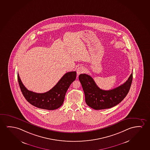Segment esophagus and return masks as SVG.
Wrapping results in <instances>:
<instances>
[{
	"label": "esophagus",
	"mask_w": 150,
	"mask_h": 150,
	"mask_svg": "<svg viewBox=\"0 0 150 150\" xmlns=\"http://www.w3.org/2000/svg\"><path fill=\"white\" fill-rule=\"evenodd\" d=\"M85 71V68L83 66H80L77 68L76 70V73L78 75H79L80 74H83Z\"/></svg>",
	"instance_id": "esophagus-1"
}]
</instances>
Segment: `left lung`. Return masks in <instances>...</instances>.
Listing matches in <instances>:
<instances>
[{
  "instance_id": "1",
  "label": "left lung",
  "mask_w": 150,
  "mask_h": 150,
  "mask_svg": "<svg viewBox=\"0 0 150 150\" xmlns=\"http://www.w3.org/2000/svg\"><path fill=\"white\" fill-rule=\"evenodd\" d=\"M79 79L84 92L85 102L88 106L94 110H104L117 105L125 99L131 87L133 72L124 84L110 91L100 88L93 79L86 74H81Z\"/></svg>"
}]
</instances>
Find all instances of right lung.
<instances>
[{"mask_svg":"<svg viewBox=\"0 0 150 150\" xmlns=\"http://www.w3.org/2000/svg\"><path fill=\"white\" fill-rule=\"evenodd\" d=\"M76 71L68 72L62 76L52 88L45 93H36L29 91L23 85L17 74L19 87L24 97L28 102L36 108L54 110L63 103L66 93L70 85L76 79Z\"/></svg>","mask_w":150,"mask_h":150,"instance_id":"right-lung-1","label":"right lung"}]
</instances>
